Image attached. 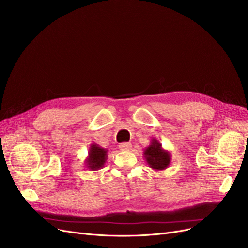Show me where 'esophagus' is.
Returning <instances> with one entry per match:
<instances>
[{
    "instance_id": "1",
    "label": "esophagus",
    "mask_w": 248,
    "mask_h": 248,
    "mask_svg": "<svg viewBox=\"0 0 248 248\" xmlns=\"http://www.w3.org/2000/svg\"><path fill=\"white\" fill-rule=\"evenodd\" d=\"M119 147L123 151H127V150L132 148V144H131V142H122V144H120Z\"/></svg>"
}]
</instances>
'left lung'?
Segmentation results:
<instances>
[{
  "label": "left lung",
  "instance_id": "1",
  "mask_svg": "<svg viewBox=\"0 0 248 248\" xmlns=\"http://www.w3.org/2000/svg\"><path fill=\"white\" fill-rule=\"evenodd\" d=\"M144 158L155 171H163L171 164V153L164 150L157 139H152L150 146L144 150Z\"/></svg>",
  "mask_w": 248,
  "mask_h": 248
}]
</instances>
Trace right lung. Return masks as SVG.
Segmentation results:
<instances>
[{"instance_id":"right-lung-1","label":"right lung","mask_w":248,"mask_h":248,"mask_svg":"<svg viewBox=\"0 0 248 248\" xmlns=\"http://www.w3.org/2000/svg\"><path fill=\"white\" fill-rule=\"evenodd\" d=\"M108 159V150L99 147L97 144H91L88 155L85 159V167L90 171H97L106 164Z\"/></svg>"}]
</instances>
